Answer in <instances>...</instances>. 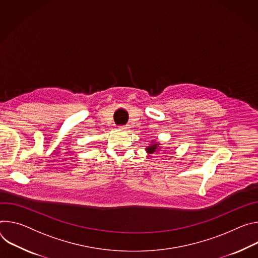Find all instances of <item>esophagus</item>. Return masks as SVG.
Listing matches in <instances>:
<instances>
[{"label":"esophagus","mask_w":258,"mask_h":258,"mask_svg":"<svg viewBox=\"0 0 258 258\" xmlns=\"http://www.w3.org/2000/svg\"><path fill=\"white\" fill-rule=\"evenodd\" d=\"M120 129H121V130L126 131V130H128V129H129V127H128V126H124V125H122V126H120Z\"/></svg>","instance_id":"1"}]
</instances>
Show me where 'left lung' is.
Wrapping results in <instances>:
<instances>
[{"mask_svg":"<svg viewBox=\"0 0 258 258\" xmlns=\"http://www.w3.org/2000/svg\"><path fill=\"white\" fill-rule=\"evenodd\" d=\"M157 149H158V145H153L152 147H150V148L147 149V152L150 153V154H152V153H155V152L157 151Z\"/></svg>","mask_w":258,"mask_h":258,"instance_id":"1","label":"left lung"}]
</instances>
